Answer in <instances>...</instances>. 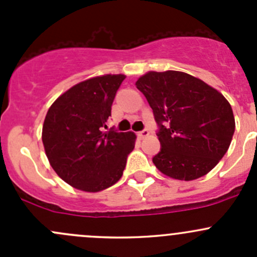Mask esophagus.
Masks as SVG:
<instances>
[{
    "mask_svg": "<svg viewBox=\"0 0 257 257\" xmlns=\"http://www.w3.org/2000/svg\"><path fill=\"white\" fill-rule=\"evenodd\" d=\"M148 136H149V131H148V129H143V131L139 132V133H138V137L141 139H143V138H145V137H148Z\"/></svg>",
    "mask_w": 257,
    "mask_h": 257,
    "instance_id": "obj_1",
    "label": "esophagus"
}]
</instances>
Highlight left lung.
I'll list each match as a JSON object with an SVG mask.
<instances>
[{
	"instance_id": "left-lung-1",
	"label": "left lung",
	"mask_w": 257,
	"mask_h": 257,
	"mask_svg": "<svg viewBox=\"0 0 257 257\" xmlns=\"http://www.w3.org/2000/svg\"><path fill=\"white\" fill-rule=\"evenodd\" d=\"M157 121L155 167L168 177L194 180L208 174L229 149L235 132L221 93L184 72H149L136 83Z\"/></svg>"
}]
</instances>
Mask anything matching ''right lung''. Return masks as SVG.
I'll return each instance as SVG.
<instances>
[{"instance_id": "add662e5", "label": "right lung", "mask_w": 257, "mask_h": 257, "mask_svg": "<svg viewBox=\"0 0 257 257\" xmlns=\"http://www.w3.org/2000/svg\"><path fill=\"white\" fill-rule=\"evenodd\" d=\"M123 74L95 77L57 98L46 115L42 142L58 177L83 191L104 190L123 175L136 134L107 128Z\"/></svg>"}]
</instances>
